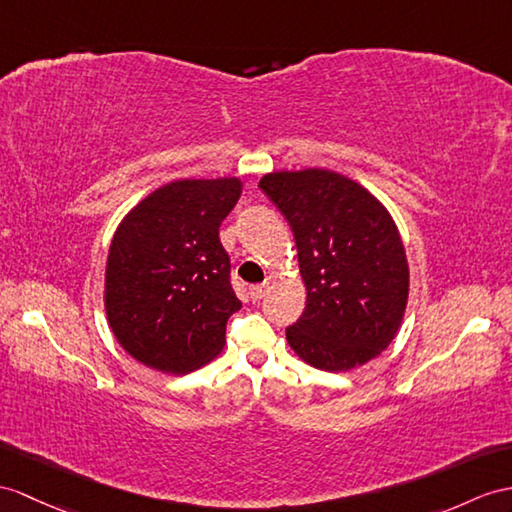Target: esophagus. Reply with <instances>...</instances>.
Wrapping results in <instances>:
<instances>
[{"mask_svg": "<svg viewBox=\"0 0 512 512\" xmlns=\"http://www.w3.org/2000/svg\"><path fill=\"white\" fill-rule=\"evenodd\" d=\"M267 289H269V284H267V282H263V284H254L252 289H249V295H252V299H260V297H265Z\"/></svg>", "mask_w": 512, "mask_h": 512, "instance_id": "1", "label": "esophagus"}]
</instances>
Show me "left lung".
<instances>
[{
    "label": "left lung",
    "mask_w": 512,
    "mask_h": 512,
    "mask_svg": "<svg viewBox=\"0 0 512 512\" xmlns=\"http://www.w3.org/2000/svg\"><path fill=\"white\" fill-rule=\"evenodd\" d=\"M263 189L289 221L306 286L291 350L323 371L380 356L400 332L410 271L400 230L365 186L330 169L273 171Z\"/></svg>",
    "instance_id": "obj_1"
}]
</instances>
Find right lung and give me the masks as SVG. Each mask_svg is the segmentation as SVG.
Returning a JSON list of instances; mask_svg holds the SVG:
<instances>
[{
  "mask_svg": "<svg viewBox=\"0 0 512 512\" xmlns=\"http://www.w3.org/2000/svg\"><path fill=\"white\" fill-rule=\"evenodd\" d=\"M241 189L239 178L173 180L117 226L104 308L119 345L145 367L182 376L226 345V323L241 302L230 286L219 226Z\"/></svg>",
  "mask_w": 512,
  "mask_h": 512,
  "instance_id": "right-lung-1",
  "label": "right lung"
}]
</instances>
